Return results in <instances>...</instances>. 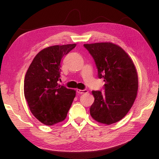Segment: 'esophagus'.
I'll list each match as a JSON object with an SVG mask.
<instances>
[{"instance_id":"esophagus-1","label":"esophagus","mask_w":159,"mask_h":159,"mask_svg":"<svg viewBox=\"0 0 159 159\" xmlns=\"http://www.w3.org/2000/svg\"><path fill=\"white\" fill-rule=\"evenodd\" d=\"M77 93H79V94H83V93H87L88 91V90H86V89H85V90H79V89H77Z\"/></svg>"}]
</instances>
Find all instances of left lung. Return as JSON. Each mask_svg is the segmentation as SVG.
Wrapping results in <instances>:
<instances>
[{"instance_id": "1", "label": "left lung", "mask_w": 159, "mask_h": 159, "mask_svg": "<svg viewBox=\"0 0 159 159\" xmlns=\"http://www.w3.org/2000/svg\"><path fill=\"white\" fill-rule=\"evenodd\" d=\"M93 57L104 92L93 90L90 113L96 121L110 125L121 120L133 106L138 90L135 66L129 55L112 43L84 44Z\"/></svg>"}]
</instances>
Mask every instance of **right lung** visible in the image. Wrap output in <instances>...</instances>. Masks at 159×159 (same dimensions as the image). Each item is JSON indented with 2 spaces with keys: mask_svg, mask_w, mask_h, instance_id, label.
<instances>
[{
  "mask_svg": "<svg viewBox=\"0 0 159 159\" xmlns=\"http://www.w3.org/2000/svg\"><path fill=\"white\" fill-rule=\"evenodd\" d=\"M76 44L53 45L37 54L26 71L25 97L31 111L39 121L52 125L65 119L76 91L58 84L60 61Z\"/></svg>",
  "mask_w": 159,
  "mask_h": 159,
  "instance_id": "obj_1",
  "label": "right lung"
}]
</instances>
